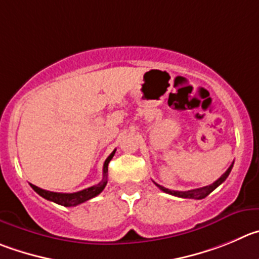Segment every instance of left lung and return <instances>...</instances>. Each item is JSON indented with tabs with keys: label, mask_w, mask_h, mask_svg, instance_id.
I'll use <instances>...</instances> for the list:
<instances>
[{
	"label": "left lung",
	"mask_w": 259,
	"mask_h": 259,
	"mask_svg": "<svg viewBox=\"0 0 259 259\" xmlns=\"http://www.w3.org/2000/svg\"><path fill=\"white\" fill-rule=\"evenodd\" d=\"M233 165L234 162L231 163L230 167L226 170V172L224 174V175L221 176L220 179H217L216 181H214L213 184L211 185H207V187H203V188H199V189H193V190H187V192H178V190H171V189H167V188L162 187V185H158L157 183H154V184L157 185V187L159 188V189L162 190V192L167 193V194H171V195H175V197H180V198H190V199H203V198H206L207 195L211 194L212 192H213L214 189H216L219 185H221L222 183H224L226 179H228L229 174L231 172V168H233Z\"/></svg>",
	"instance_id": "1"
}]
</instances>
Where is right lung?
Segmentation results:
<instances>
[{"label":"right lung","instance_id":"1","mask_svg":"<svg viewBox=\"0 0 259 259\" xmlns=\"http://www.w3.org/2000/svg\"><path fill=\"white\" fill-rule=\"evenodd\" d=\"M116 149L107 157V159L103 163V178L102 181H100L97 185H93L91 188H87V189L80 190V192L76 193H56V192H50V190L40 189V188L35 187V185L30 184V187L34 189V192H37L40 197H43L45 199L51 200V202H55L60 206L65 207H74L78 206L80 203L87 202V200L92 199V198L97 197L100 194L103 189H105L106 184H107V172H108V163L112 159L113 154H115Z\"/></svg>","mask_w":259,"mask_h":259}]
</instances>
